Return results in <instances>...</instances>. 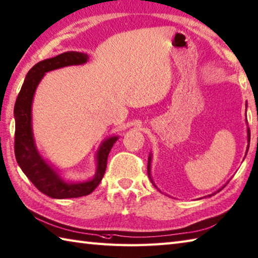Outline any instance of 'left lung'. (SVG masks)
<instances>
[{
  "label": "left lung",
  "mask_w": 258,
  "mask_h": 258,
  "mask_svg": "<svg viewBox=\"0 0 258 258\" xmlns=\"http://www.w3.org/2000/svg\"><path fill=\"white\" fill-rule=\"evenodd\" d=\"M246 107H247V104H246ZM249 141H250V132H249V128L247 127V142H248V144H247V149H246V154H247V151H248V149H249ZM151 162H152V153H150V155H149V161H148V173H149V178L151 179V182L153 183V185L155 186V188H158V186L155 185V183L153 182V180H152V178H151ZM229 182V181H228ZM227 182V183H228ZM226 183V184H227ZM225 184V185H226ZM225 185L223 186V188H220L219 190H217L216 192H214V194H211V195H209L208 197H211V196H214V195H216L217 192H219V191L221 190V189H224L225 188Z\"/></svg>",
  "instance_id": "8db88e82"
}]
</instances>
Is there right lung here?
Masks as SVG:
<instances>
[{
	"label": "right lung",
	"instance_id": "obj_1",
	"mask_svg": "<svg viewBox=\"0 0 258 258\" xmlns=\"http://www.w3.org/2000/svg\"><path fill=\"white\" fill-rule=\"evenodd\" d=\"M88 59L87 53L68 51L53 58L44 59L34 64L25 76L24 83L14 105L15 159L23 173L28 176L35 188L50 198H78L92 194L103 179L108 154L114 143L118 140V135H113L100 143L95 156L96 172L94 176L80 182H73L63 179L58 170L42 158L35 145L32 130V102L38 85L47 73L68 66L84 64L88 61Z\"/></svg>",
	"mask_w": 258,
	"mask_h": 258
}]
</instances>
